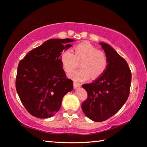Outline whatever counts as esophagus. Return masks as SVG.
Instances as JSON below:
<instances>
[{"mask_svg":"<svg viewBox=\"0 0 147 147\" xmlns=\"http://www.w3.org/2000/svg\"><path fill=\"white\" fill-rule=\"evenodd\" d=\"M73 86H74V88H79V87H80L81 84L80 83L76 82H74Z\"/></svg>","mask_w":147,"mask_h":147,"instance_id":"obj_1","label":"esophagus"}]
</instances>
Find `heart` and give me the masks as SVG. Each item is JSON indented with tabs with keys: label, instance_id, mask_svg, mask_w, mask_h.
<instances>
[{
	"label": "heart",
	"instance_id": "1",
	"mask_svg": "<svg viewBox=\"0 0 147 147\" xmlns=\"http://www.w3.org/2000/svg\"><path fill=\"white\" fill-rule=\"evenodd\" d=\"M64 50L60 54V61L64 71L69 73L78 65L80 61V69L69 74L74 80L84 81L90 78H97L102 75L108 67V61L106 53L98 50L89 42L77 44L73 48Z\"/></svg>",
	"mask_w": 147,
	"mask_h": 147
}]
</instances>
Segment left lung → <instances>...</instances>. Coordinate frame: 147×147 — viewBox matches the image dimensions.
I'll return each instance as SVG.
<instances>
[{
	"mask_svg": "<svg viewBox=\"0 0 147 147\" xmlns=\"http://www.w3.org/2000/svg\"><path fill=\"white\" fill-rule=\"evenodd\" d=\"M108 64L102 75L93 82L83 84L88 98L82 104L85 115L92 121L102 122L115 115L130 94L131 73L127 62L109 45L100 43Z\"/></svg>",
	"mask_w": 147,
	"mask_h": 147,
	"instance_id": "1",
	"label": "left lung"
}]
</instances>
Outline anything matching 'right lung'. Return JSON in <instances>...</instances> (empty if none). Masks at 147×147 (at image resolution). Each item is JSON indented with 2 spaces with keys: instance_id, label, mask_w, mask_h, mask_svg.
<instances>
[{
  "instance_id": "obj_1",
  "label": "right lung",
  "mask_w": 147,
  "mask_h": 147,
  "mask_svg": "<svg viewBox=\"0 0 147 147\" xmlns=\"http://www.w3.org/2000/svg\"><path fill=\"white\" fill-rule=\"evenodd\" d=\"M72 39H52L32 50L18 65L16 88L22 104L36 117L45 119L58 112L62 99L73 90L59 59Z\"/></svg>"
}]
</instances>
